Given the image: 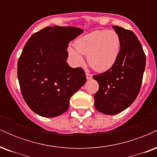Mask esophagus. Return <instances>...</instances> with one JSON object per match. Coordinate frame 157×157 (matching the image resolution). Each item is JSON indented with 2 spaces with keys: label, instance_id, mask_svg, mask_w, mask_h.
Instances as JSON below:
<instances>
[{
  "label": "esophagus",
  "instance_id": "1",
  "mask_svg": "<svg viewBox=\"0 0 157 157\" xmlns=\"http://www.w3.org/2000/svg\"><path fill=\"white\" fill-rule=\"evenodd\" d=\"M86 78H87V80H91V79L92 78V75L89 72H86Z\"/></svg>",
  "mask_w": 157,
  "mask_h": 157
}]
</instances>
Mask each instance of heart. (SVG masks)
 I'll return each mask as SVG.
<instances>
[{"instance_id": "1", "label": "heart", "mask_w": 157, "mask_h": 157, "mask_svg": "<svg viewBox=\"0 0 157 157\" xmlns=\"http://www.w3.org/2000/svg\"><path fill=\"white\" fill-rule=\"evenodd\" d=\"M76 49L69 47L68 51L72 62L79 66L83 63L82 55L94 69L104 71L109 69L117 59L120 49V39L113 30H96L82 36L75 41Z\"/></svg>"}]
</instances>
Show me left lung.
<instances>
[{
    "instance_id": "left-lung-1",
    "label": "left lung",
    "mask_w": 157,
    "mask_h": 157,
    "mask_svg": "<svg viewBox=\"0 0 157 157\" xmlns=\"http://www.w3.org/2000/svg\"><path fill=\"white\" fill-rule=\"evenodd\" d=\"M120 39L117 59L109 70L94 75L99 84L94 107L105 114H117L129 107L140 92L145 68V52L131 30L113 26Z\"/></svg>"
}]
</instances>
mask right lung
Instances as JSON below:
<instances>
[{"mask_svg": "<svg viewBox=\"0 0 157 157\" xmlns=\"http://www.w3.org/2000/svg\"><path fill=\"white\" fill-rule=\"evenodd\" d=\"M83 30L71 26H48L27 41L17 62L22 96L34 112L55 117L66 112L69 100L86 82L82 68L66 62L68 44Z\"/></svg>", "mask_w": 157, "mask_h": 157, "instance_id": "right-lung-1", "label": "right lung"}]
</instances>
